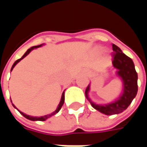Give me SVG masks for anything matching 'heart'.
Here are the masks:
<instances>
[{
  "label": "heart",
  "mask_w": 147,
  "mask_h": 147,
  "mask_svg": "<svg viewBox=\"0 0 147 147\" xmlns=\"http://www.w3.org/2000/svg\"><path fill=\"white\" fill-rule=\"evenodd\" d=\"M98 50L99 52H101V51H102V48H99L98 49Z\"/></svg>",
  "instance_id": "obj_1"
}]
</instances>
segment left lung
I'll list each match as a JSON object with an SVG mask.
<instances>
[{"mask_svg":"<svg viewBox=\"0 0 147 147\" xmlns=\"http://www.w3.org/2000/svg\"><path fill=\"white\" fill-rule=\"evenodd\" d=\"M113 65L117 69V75L123 82V92L119 98L109 104L98 105L93 102L88 97L90 84L88 85L85 91L86 98L93 108L105 115H113L123 112L129 106L138 92V74L132 60L114 44H113Z\"/></svg>","mask_w":147,"mask_h":147,"instance_id":"left-lung-1","label":"left lung"}]
</instances>
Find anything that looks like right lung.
Instances as JSON below:
<instances>
[{
	"label": "right lung",
	"instance_id": "add662e5",
	"mask_svg": "<svg viewBox=\"0 0 147 147\" xmlns=\"http://www.w3.org/2000/svg\"><path fill=\"white\" fill-rule=\"evenodd\" d=\"M43 45V44H42V45H36V46H32L31 48H30L29 49H27V51L24 53V55L22 57L20 58V59H18L17 61H15V63L13 64V65H12V67H11V71H12V69L14 68V67L16 65V64L20 62V61L22 60V59H24L25 57H27V55L29 54L30 53V52L32 51L33 49H37V48H38V47H41L42 45ZM64 91L63 92V94H62V95H61V102H60V103H59V105H58L57 106V109L53 112V113H52L51 114H48V115H45V116H43V117H31V116H29V115H27V114H25L24 113H22V112H20V110H18L20 113L23 116H24L25 118H27V119H28V120H32V121H36V120H39V121H44V120H47L48 118H49V117H53V116H54L55 114H57L59 112V111L61 110V107H62V105H64ZM12 105L14 106L15 108H16V106H15L13 104H12Z\"/></svg>",
	"mask_w": 147,
	"mask_h": 147
}]
</instances>
